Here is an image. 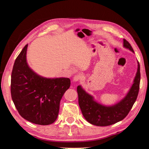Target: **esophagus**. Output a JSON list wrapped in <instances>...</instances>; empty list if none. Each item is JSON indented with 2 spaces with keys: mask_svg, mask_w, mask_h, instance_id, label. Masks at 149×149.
Masks as SVG:
<instances>
[{
  "mask_svg": "<svg viewBox=\"0 0 149 149\" xmlns=\"http://www.w3.org/2000/svg\"><path fill=\"white\" fill-rule=\"evenodd\" d=\"M81 79V76L80 75H75L73 78V81H78Z\"/></svg>",
  "mask_w": 149,
  "mask_h": 149,
  "instance_id": "esophagus-1",
  "label": "esophagus"
}]
</instances>
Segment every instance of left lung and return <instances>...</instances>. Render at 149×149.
<instances>
[{"label":"left lung","instance_id":"obj_1","mask_svg":"<svg viewBox=\"0 0 149 149\" xmlns=\"http://www.w3.org/2000/svg\"><path fill=\"white\" fill-rule=\"evenodd\" d=\"M124 47L132 52L134 49L129 42L124 39ZM141 81L140 65L134 81V84L129 92L123 100L116 104L107 107L102 106L93 100V97L87 94L82 88L78 86V102L84 118L90 124L97 126H107L114 124L124 119L136 102L139 94Z\"/></svg>","mask_w":149,"mask_h":149}]
</instances>
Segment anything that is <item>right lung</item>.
<instances>
[{
    "mask_svg": "<svg viewBox=\"0 0 149 149\" xmlns=\"http://www.w3.org/2000/svg\"><path fill=\"white\" fill-rule=\"evenodd\" d=\"M28 44L15 59L11 75L12 101L19 114L31 123L49 125L58 118L60 103L70 86L66 78L48 79L31 70L26 61Z\"/></svg>",
    "mask_w": 149,
    "mask_h": 149,
    "instance_id": "right-lung-1",
    "label": "right lung"
}]
</instances>
